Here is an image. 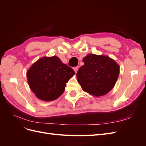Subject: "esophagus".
I'll list each match as a JSON object with an SVG mask.
<instances>
[{
	"label": "esophagus",
	"instance_id": "1",
	"mask_svg": "<svg viewBox=\"0 0 146 146\" xmlns=\"http://www.w3.org/2000/svg\"><path fill=\"white\" fill-rule=\"evenodd\" d=\"M74 71H75V72H77V70H78V66H76V67H74Z\"/></svg>",
	"mask_w": 146,
	"mask_h": 146
}]
</instances>
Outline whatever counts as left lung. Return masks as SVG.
<instances>
[{"mask_svg": "<svg viewBox=\"0 0 146 146\" xmlns=\"http://www.w3.org/2000/svg\"><path fill=\"white\" fill-rule=\"evenodd\" d=\"M83 61L77 77L84 91L99 97L113 89L119 74V66L115 61L106 55L88 54Z\"/></svg>", "mask_w": 146, "mask_h": 146, "instance_id": "1", "label": "left lung"}]
</instances>
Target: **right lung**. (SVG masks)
<instances>
[{"label":"right lung","mask_w":146,"mask_h":146,"mask_svg":"<svg viewBox=\"0 0 146 146\" xmlns=\"http://www.w3.org/2000/svg\"><path fill=\"white\" fill-rule=\"evenodd\" d=\"M75 74L74 70L63 63L56 56L42 57L27 72L29 85L39 99L52 101L63 93L66 83Z\"/></svg>","instance_id":"add662e5"}]
</instances>
